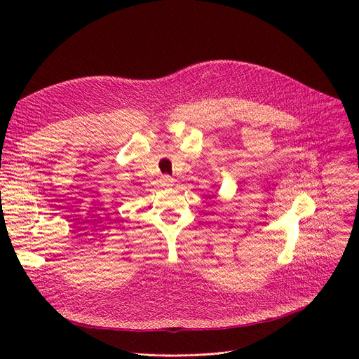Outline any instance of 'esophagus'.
<instances>
[{"label":"esophagus","mask_w":359,"mask_h":359,"mask_svg":"<svg viewBox=\"0 0 359 359\" xmlns=\"http://www.w3.org/2000/svg\"><path fill=\"white\" fill-rule=\"evenodd\" d=\"M161 183H162V186L170 187V186L175 184V179H172L170 176H162V177H161Z\"/></svg>","instance_id":"esophagus-1"}]
</instances>
